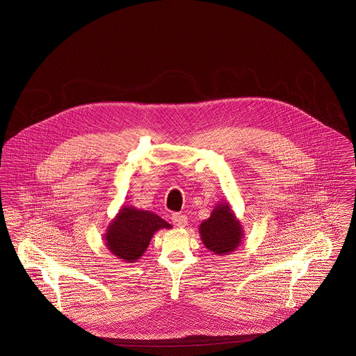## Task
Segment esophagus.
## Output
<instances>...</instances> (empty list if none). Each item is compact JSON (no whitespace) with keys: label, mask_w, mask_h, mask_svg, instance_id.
Returning <instances> with one entry per match:
<instances>
[{"label":"esophagus","mask_w":356,"mask_h":356,"mask_svg":"<svg viewBox=\"0 0 356 356\" xmlns=\"http://www.w3.org/2000/svg\"><path fill=\"white\" fill-rule=\"evenodd\" d=\"M171 220H172V223H174L177 227H185V226L188 225V218H186L185 215L179 213V212L172 213Z\"/></svg>","instance_id":"esophagus-1"}]
</instances>
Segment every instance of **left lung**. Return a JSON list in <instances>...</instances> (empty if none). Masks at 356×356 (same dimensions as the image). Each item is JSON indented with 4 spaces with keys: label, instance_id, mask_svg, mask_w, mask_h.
I'll return each mask as SVG.
<instances>
[{
    "label": "left lung",
    "instance_id": "obj_1",
    "mask_svg": "<svg viewBox=\"0 0 356 356\" xmlns=\"http://www.w3.org/2000/svg\"><path fill=\"white\" fill-rule=\"evenodd\" d=\"M199 230L205 248L219 256L236 251L244 236L240 220L227 203L218 204Z\"/></svg>",
    "mask_w": 356,
    "mask_h": 356
}]
</instances>
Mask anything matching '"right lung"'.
I'll return each mask as SVG.
<instances>
[{"mask_svg": "<svg viewBox=\"0 0 356 356\" xmlns=\"http://www.w3.org/2000/svg\"><path fill=\"white\" fill-rule=\"evenodd\" d=\"M171 225L151 211L122 207L105 233V245L123 261L134 263L147 251L153 234Z\"/></svg>", "mask_w": 356, "mask_h": 356, "instance_id": "obj_1", "label": "right lung"}]
</instances>
